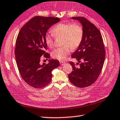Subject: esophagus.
Wrapping results in <instances>:
<instances>
[{
	"label": "esophagus",
	"instance_id": "34e87169",
	"mask_svg": "<svg viewBox=\"0 0 120 120\" xmlns=\"http://www.w3.org/2000/svg\"><path fill=\"white\" fill-rule=\"evenodd\" d=\"M60 63L61 65H63L65 64V62H63V61H60Z\"/></svg>",
	"mask_w": 120,
	"mask_h": 120
}]
</instances>
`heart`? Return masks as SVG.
<instances>
[{"label":"heart","instance_id":"heart-1","mask_svg":"<svg viewBox=\"0 0 120 120\" xmlns=\"http://www.w3.org/2000/svg\"><path fill=\"white\" fill-rule=\"evenodd\" d=\"M52 34L47 33L45 41L49 48L54 45V36H62V47L57 48L52 52V57L59 61H64L70 54L71 49L75 50L81 45L84 38V29L79 23H61L52 29Z\"/></svg>","mask_w":120,"mask_h":120}]
</instances>
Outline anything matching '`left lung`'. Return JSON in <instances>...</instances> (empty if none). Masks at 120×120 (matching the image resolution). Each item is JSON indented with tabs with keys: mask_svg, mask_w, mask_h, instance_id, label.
I'll list each match as a JSON object with an SVG mask.
<instances>
[{
	"mask_svg": "<svg viewBox=\"0 0 120 120\" xmlns=\"http://www.w3.org/2000/svg\"><path fill=\"white\" fill-rule=\"evenodd\" d=\"M82 24L84 38L81 45L71 57L78 61L79 67L70 61L72 72L68 75L70 82L79 88H85L97 80L102 70L105 60V50L101 34L97 27L86 18L72 17Z\"/></svg>",
	"mask_w": 120,
	"mask_h": 120,
	"instance_id": "left-lung-1",
	"label": "left lung"
}]
</instances>
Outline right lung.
<instances>
[{
	"mask_svg": "<svg viewBox=\"0 0 120 120\" xmlns=\"http://www.w3.org/2000/svg\"><path fill=\"white\" fill-rule=\"evenodd\" d=\"M60 21L58 18L35 16L28 21L18 34L15 54L19 72L27 84L34 88H42L51 81L52 70L59 65L57 60L48 64L40 62L42 57L48 58L45 36L48 30Z\"/></svg>",
	"mask_w": 120,
	"mask_h": 120,
	"instance_id": "obj_1",
	"label": "right lung"
}]
</instances>
